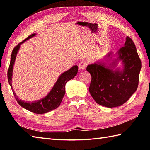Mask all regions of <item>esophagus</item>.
<instances>
[{"mask_svg":"<svg viewBox=\"0 0 150 150\" xmlns=\"http://www.w3.org/2000/svg\"><path fill=\"white\" fill-rule=\"evenodd\" d=\"M87 64H88V62H86V61H83V60L82 62H80L79 65H78V67H79V70H82L85 69L86 66H87Z\"/></svg>","mask_w":150,"mask_h":150,"instance_id":"34e87169","label":"esophagus"}]
</instances>
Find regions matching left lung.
<instances>
[{
    "instance_id": "obj_1",
    "label": "left lung",
    "mask_w": 150,
    "mask_h": 150,
    "mask_svg": "<svg viewBox=\"0 0 150 150\" xmlns=\"http://www.w3.org/2000/svg\"><path fill=\"white\" fill-rule=\"evenodd\" d=\"M117 54L118 57L109 66L97 61L86 68L91 76L89 88L91 96L97 103L109 108L122 105L136 91L142 67L135 45L129 37ZM106 57L111 59V53ZM120 60L123 64V70H113L114 65Z\"/></svg>"
}]
</instances>
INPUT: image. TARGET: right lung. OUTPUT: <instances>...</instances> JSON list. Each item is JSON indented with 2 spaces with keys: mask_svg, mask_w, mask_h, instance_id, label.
Listing matches in <instances>:
<instances>
[{
  "mask_svg": "<svg viewBox=\"0 0 150 150\" xmlns=\"http://www.w3.org/2000/svg\"><path fill=\"white\" fill-rule=\"evenodd\" d=\"M35 34L33 33L28 36L25 40L21 42L19 44H18L17 46H16L14 49L12 51L11 58H10V66L8 70V83L12 90V71L13 67L15 62L16 57L18 50L20 49V45L25 42L26 40L35 36ZM78 70V66L75 65L67 70V72H64L60 76L59 78H58L57 82L55 83L53 88H52L51 91L47 94V96L45 97L44 98L40 99L39 101L30 102V101H22L21 99L18 98V97L16 96V93L14 92V90H12L13 93L15 97L16 100L17 101L18 104L20 106H22L23 108L28 110L36 114H43L48 112L53 109H57L59 107L60 103H61L62 99L65 94V85L68 81L74 78L76 75L77 74Z\"/></svg>",
  "mask_w": 150,
  "mask_h": 150,
  "instance_id": "add662e5",
  "label": "right lung"
}]
</instances>
